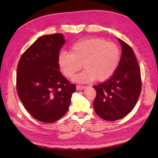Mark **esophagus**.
<instances>
[{
  "label": "esophagus",
  "mask_w": 158,
  "mask_h": 158,
  "mask_svg": "<svg viewBox=\"0 0 158 158\" xmlns=\"http://www.w3.org/2000/svg\"><path fill=\"white\" fill-rule=\"evenodd\" d=\"M85 88V86H82V85H77L76 89L77 90H82Z\"/></svg>",
  "instance_id": "esophagus-1"
}]
</instances>
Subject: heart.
<instances>
[{
	"mask_svg": "<svg viewBox=\"0 0 158 158\" xmlns=\"http://www.w3.org/2000/svg\"><path fill=\"white\" fill-rule=\"evenodd\" d=\"M120 52L118 45L102 38H84L74 43L69 53L62 52L58 56L61 71L68 78L73 77L82 67L85 70L74 77L81 83L103 81L114 73L118 66Z\"/></svg>",
	"mask_w": 158,
	"mask_h": 158,
	"instance_id": "1",
	"label": "heart"
}]
</instances>
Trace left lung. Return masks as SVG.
Returning a JSON list of instances; mask_svg holds the SVG:
<instances>
[{"label":"left lung","mask_w":158,"mask_h":158,"mask_svg":"<svg viewBox=\"0 0 158 158\" xmlns=\"http://www.w3.org/2000/svg\"><path fill=\"white\" fill-rule=\"evenodd\" d=\"M118 40L122 55L117 69L107 81L94 86L97 91L94 109L108 121L119 120L131 112L141 91V71L134 51L123 40Z\"/></svg>","instance_id":"8db88e82"}]
</instances>
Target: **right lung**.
Instances as JSON below:
<instances>
[{
	"instance_id": "1",
	"label": "right lung",
	"mask_w": 158,
	"mask_h": 158,
	"mask_svg": "<svg viewBox=\"0 0 158 158\" xmlns=\"http://www.w3.org/2000/svg\"><path fill=\"white\" fill-rule=\"evenodd\" d=\"M65 43L61 33L38 38L21 56L17 91L26 109L36 120L51 123L68 110L76 86L59 71L58 56Z\"/></svg>"
}]
</instances>
